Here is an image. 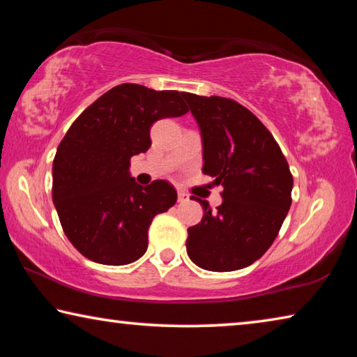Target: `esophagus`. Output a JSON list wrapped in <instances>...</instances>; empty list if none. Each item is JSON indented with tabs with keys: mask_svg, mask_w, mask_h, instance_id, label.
Segmentation results:
<instances>
[{
	"mask_svg": "<svg viewBox=\"0 0 357 357\" xmlns=\"http://www.w3.org/2000/svg\"><path fill=\"white\" fill-rule=\"evenodd\" d=\"M185 202H189V195H187L185 192H178V203H185Z\"/></svg>",
	"mask_w": 357,
	"mask_h": 357,
	"instance_id": "1",
	"label": "esophagus"
}]
</instances>
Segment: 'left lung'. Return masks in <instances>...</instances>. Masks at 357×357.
Returning <instances> with one entry per match:
<instances>
[{
    "label": "left lung",
    "instance_id": "left-lung-1",
    "mask_svg": "<svg viewBox=\"0 0 357 357\" xmlns=\"http://www.w3.org/2000/svg\"><path fill=\"white\" fill-rule=\"evenodd\" d=\"M202 135L203 173L223 185L215 213L209 203L190 227L187 255L214 273L255 263L279 234L291 206L293 176L282 149L261 121L245 107L219 96L183 93Z\"/></svg>",
    "mask_w": 357,
    "mask_h": 357
}]
</instances>
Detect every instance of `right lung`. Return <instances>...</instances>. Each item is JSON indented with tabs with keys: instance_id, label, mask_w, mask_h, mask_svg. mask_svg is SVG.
<instances>
[{
	"instance_id": "add662e5",
	"label": "right lung",
	"mask_w": 357,
	"mask_h": 357,
	"mask_svg": "<svg viewBox=\"0 0 357 357\" xmlns=\"http://www.w3.org/2000/svg\"><path fill=\"white\" fill-rule=\"evenodd\" d=\"M187 112L183 93L124 83L102 94L70 126L53 160L52 193L66 236L83 257L108 266L143 257L151 222L178 195L162 179L137 184L130 157L149 149L155 121Z\"/></svg>"
}]
</instances>
